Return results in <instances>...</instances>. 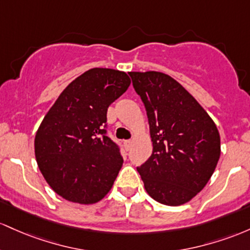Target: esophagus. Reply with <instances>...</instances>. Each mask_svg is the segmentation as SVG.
<instances>
[{
  "instance_id": "obj_1",
  "label": "esophagus",
  "mask_w": 250,
  "mask_h": 250,
  "mask_svg": "<svg viewBox=\"0 0 250 250\" xmlns=\"http://www.w3.org/2000/svg\"><path fill=\"white\" fill-rule=\"evenodd\" d=\"M124 144H125V147H126V150H130L131 145H132V140H125V142H124Z\"/></svg>"
}]
</instances>
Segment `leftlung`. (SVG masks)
<instances>
[{
    "label": "left lung",
    "mask_w": 250,
    "mask_h": 250,
    "mask_svg": "<svg viewBox=\"0 0 250 250\" xmlns=\"http://www.w3.org/2000/svg\"><path fill=\"white\" fill-rule=\"evenodd\" d=\"M146 110L152 153L137 167L148 195L165 206L195 197L214 173L221 155L220 133L197 100L161 72H130Z\"/></svg>",
    "instance_id": "obj_1"
}]
</instances>
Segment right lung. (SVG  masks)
<instances>
[{
  "instance_id": "right-lung-1",
  "label": "right lung",
  "mask_w": 250,
  "mask_h": 250,
  "mask_svg": "<svg viewBox=\"0 0 250 250\" xmlns=\"http://www.w3.org/2000/svg\"><path fill=\"white\" fill-rule=\"evenodd\" d=\"M130 83L125 72L92 68L73 80L44 116L35 136L36 162L64 200L92 204L111 190L123 157L106 136L107 108Z\"/></svg>"
}]
</instances>
